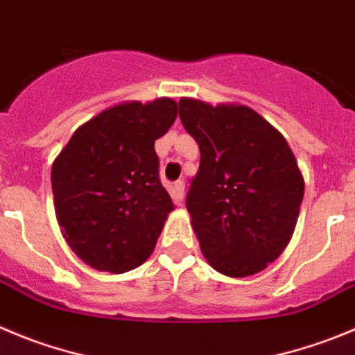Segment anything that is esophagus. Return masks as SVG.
Masks as SVG:
<instances>
[{"label":"esophagus","instance_id":"esophagus-1","mask_svg":"<svg viewBox=\"0 0 355 355\" xmlns=\"http://www.w3.org/2000/svg\"><path fill=\"white\" fill-rule=\"evenodd\" d=\"M183 198H184V183L183 181H178V183H174V187H172V200H174L178 205H181Z\"/></svg>","mask_w":355,"mask_h":355}]
</instances>
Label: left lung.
Listing matches in <instances>:
<instances>
[{"mask_svg":"<svg viewBox=\"0 0 355 355\" xmlns=\"http://www.w3.org/2000/svg\"><path fill=\"white\" fill-rule=\"evenodd\" d=\"M183 127L200 148L187 209L202 254L216 272L249 277L289 244L305 191L288 141L244 104L183 97Z\"/></svg>","mask_w":355,"mask_h":355,"instance_id":"1","label":"left lung"}]
</instances>
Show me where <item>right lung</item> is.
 I'll return each instance as SVG.
<instances>
[{
	"label": "right lung",
	"mask_w": 355,
	"mask_h": 355,
	"mask_svg": "<svg viewBox=\"0 0 355 355\" xmlns=\"http://www.w3.org/2000/svg\"><path fill=\"white\" fill-rule=\"evenodd\" d=\"M175 116L171 97L120 103L80 125L53 160L60 232L92 268L129 272L153 252L174 209L158 178L155 141Z\"/></svg>",
	"instance_id": "right-lung-1"
}]
</instances>
